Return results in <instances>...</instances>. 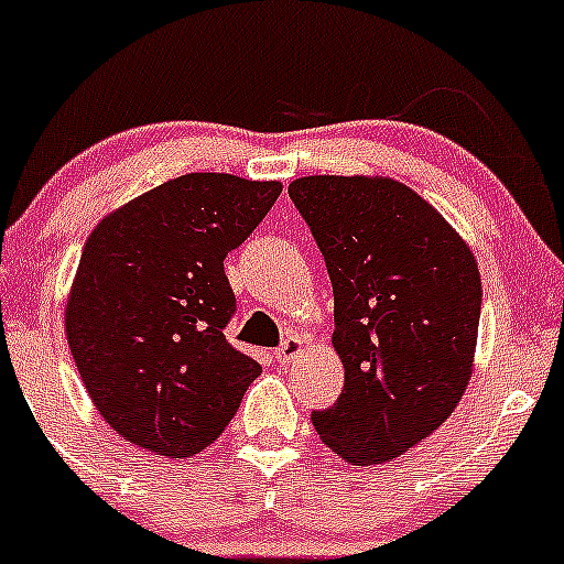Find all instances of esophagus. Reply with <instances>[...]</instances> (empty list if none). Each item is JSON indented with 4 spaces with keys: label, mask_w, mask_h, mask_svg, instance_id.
I'll return each mask as SVG.
<instances>
[{
    "label": "esophagus",
    "mask_w": 564,
    "mask_h": 564,
    "mask_svg": "<svg viewBox=\"0 0 564 564\" xmlns=\"http://www.w3.org/2000/svg\"><path fill=\"white\" fill-rule=\"evenodd\" d=\"M304 349H306L304 338L290 336V338H284V344L280 347V352H276V360H280L282 366H288V362H293L295 357H301V352H304Z\"/></svg>",
    "instance_id": "34e87169"
}]
</instances>
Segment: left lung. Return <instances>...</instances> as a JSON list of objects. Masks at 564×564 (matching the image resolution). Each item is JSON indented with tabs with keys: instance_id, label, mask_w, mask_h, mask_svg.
Returning <instances> with one entry per match:
<instances>
[{
	"instance_id": "1",
	"label": "left lung",
	"mask_w": 564,
	"mask_h": 564,
	"mask_svg": "<svg viewBox=\"0 0 564 564\" xmlns=\"http://www.w3.org/2000/svg\"><path fill=\"white\" fill-rule=\"evenodd\" d=\"M288 193L328 265L344 366L341 398L314 411V430L347 463H390L449 420L474 373V250L392 177L314 174Z\"/></svg>"
}]
</instances>
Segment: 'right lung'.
Returning a JSON list of instances; mask_svg holds the SVG:
<instances>
[{"label": "right lung", "instance_id": "right-lung-1", "mask_svg": "<svg viewBox=\"0 0 564 564\" xmlns=\"http://www.w3.org/2000/svg\"><path fill=\"white\" fill-rule=\"evenodd\" d=\"M280 193L276 180L193 172L90 231L66 299V341L90 401L129 444L193 457L260 377V362L223 336L236 308L223 260Z\"/></svg>", "mask_w": 564, "mask_h": 564}]
</instances>
